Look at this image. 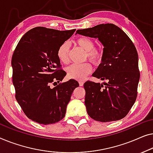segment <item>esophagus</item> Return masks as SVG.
<instances>
[{"mask_svg":"<svg viewBox=\"0 0 153 153\" xmlns=\"http://www.w3.org/2000/svg\"><path fill=\"white\" fill-rule=\"evenodd\" d=\"M79 86H80V87H82V86H83V85H84V81H82V80H79Z\"/></svg>","mask_w":153,"mask_h":153,"instance_id":"34e87169","label":"esophagus"}]
</instances>
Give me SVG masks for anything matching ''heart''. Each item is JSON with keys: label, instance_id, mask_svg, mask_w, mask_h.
I'll use <instances>...</instances> for the list:
<instances>
[{"label": "heart", "instance_id": "obj_1", "mask_svg": "<svg viewBox=\"0 0 153 153\" xmlns=\"http://www.w3.org/2000/svg\"><path fill=\"white\" fill-rule=\"evenodd\" d=\"M79 48L85 52V59H89L95 65H98L101 62L103 57V53L101 49L96 48L93 40L91 39L81 36L75 41ZM70 47L67 42H64L60 45L57 51L58 59L62 64H66L69 60ZM92 71V66L89 63L82 64H72L66 68L67 76L71 79H82L89 75Z\"/></svg>", "mask_w": 153, "mask_h": 153}]
</instances>
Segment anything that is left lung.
Instances as JSON below:
<instances>
[{
  "mask_svg": "<svg viewBox=\"0 0 153 153\" xmlns=\"http://www.w3.org/2000/svg\"><path fill=\"white\" fill-rule=\"evenodd\" d=\"M76 34L98 38L104 46L102 62L92 76L105 82L87 81L84 84L88 114L104 123L122 119L135 102L140 77L134 44L112 23L77 30Z\"/></svg>",
  "mask_w": 153,
  "mask_h": 153,
  "instance_id": "8db88e82",
  "label": "left lung"
}]
</instances>
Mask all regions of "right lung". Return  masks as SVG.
I'll return each mask as SVG.
<instances>
[{
	"label": "right lung",
	"mask_w": 153,
	"mask_h": 153,
	"mask_svg": "<svg viewBox=\"0 0 153 153\" xmlns=\"http://www.w3.org/2000/svg\"><path fill=\"white\" fill-rule=\"evenodd\" d=\"M76 31L36 27L27 32L17 44L12 58L15 97L28 119L39 124L55 123L65 117L75 79L60 82L66 76L57 51Z\"/></svg>",
	"instance_id": "1"
}]
</instances>
